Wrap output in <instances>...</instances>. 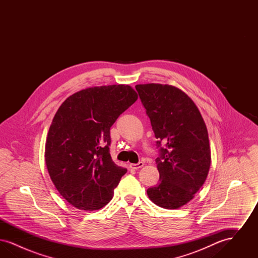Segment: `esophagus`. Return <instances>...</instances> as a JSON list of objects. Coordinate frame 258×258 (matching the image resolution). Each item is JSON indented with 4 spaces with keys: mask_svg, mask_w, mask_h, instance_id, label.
<instances>
[{
    "mask_svg": "<svg viewBox=\"0 0 258 258\" xmlns=\"http://www.w3.org/2000/svg\"><path fill=\"white\" fill-rule=\"evenodd\" d=\"M143 165H144V162H143V161H139L138 163H132L130 166H131V168L137 170V169L143 167Z\"/></svg>",
    "mask_w": 258,
    "mask_h": 258,
    "instance_id": "esophagus-1",
    "label": "esophagus"
}]
</instances>
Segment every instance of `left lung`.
Wrapping results in <instances>:
<instances>
[{
    "label": "left lung",
    "mask_w": 258,
    "mask_h": 258,
    "mask_svg": "<svg viewBox=\"0 0 258 258\" xmlns=\"http://www.w3.org/2000/svg\"><path fill=\"white\" fill-rule=\"evenodd\" d=\"M135 89L157 138L160 183L149 198L164 209L189 202L204 184L211 164L208 132L197 105L176 87L140 84Z\"/></svg>",
    "instance_id": "8db88e82"
}]
</instances>
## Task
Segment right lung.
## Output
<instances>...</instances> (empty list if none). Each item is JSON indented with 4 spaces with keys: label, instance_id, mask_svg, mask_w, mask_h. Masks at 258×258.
I'll list each match as a JSON object with an SVG mask.
<instances>
[{
    "label": "right lung",
    "instance_id": "right-lung-1",
    "mask_svg": "<svg viewBox=\"0 0 258 258\" xmlns=\"http://www.w3.org/2000/svg\"><path fill=\"white\" fill-rule=\"evenodd\" d=\"M136 99L128 85L93 87L69 97L56 112L45 162L53 184L75 208L105 206L126 173L111 159L110 127Z\"/></svg>",
    "mask_w": 258,
    "mask_h": 258
}]
</instances>
